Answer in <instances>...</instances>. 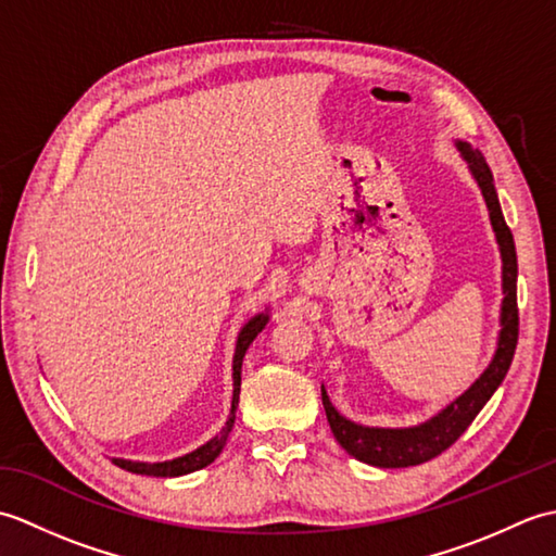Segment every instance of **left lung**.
Returning <instances> with one entry per match:
<instances>
[{
	"label": "left lung",
	"mask_w": 556,
	"mask_h": 556,
	"mask_svg": "<svg viewBox=\"0 0 556 556\" xmlns=\"http://www.w3.org/2000/svg\"><path fill=\"white\" fill-rule=\"evenodd\" d=\"M460 157L468 164V172L478 184L482 198L490 212V224L494 231V239L500 245L502 257V308H500V334H497V349L492 353V361L488 368L480 372L478 380L470 384L464 394L437 410L432 418L422 420L418 425H408V428H370V425L353 422L332 406L327 396V389L323 384V406L327 413V422L332 428L337 442L346 448V454L363 460L368 466L377 468H408L418 466L440 456L444 448L452 446L482 406L488 404L490 396L497 392V387L509 372V365L514 361L516 341H518V308H516V277H518V263H516V245L511 229L506 227L502 205L497 191H494V179L488 167L485 157L480 150L470 148L466 140H454Z\"/></svg>",
	"instance_id": "left-lung-1"
}]
</instances>
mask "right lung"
<instances>
[{"mask_svg":"<svg viewBox=\"0 0 556 556\" xmlns=\"http://www.w3.org/2000/svg\"><path fill=\"white\" fill-rule=\"evenodd\" d=\"M269 323V308H265L263 313L253 315L251 320H248L239 337H236V349H233V363H231V380H233V394H231V410H229V418L224 422V428L207 440L203 446L193 448V452H188L184 456H176L169 460H155V464H150V460H131V458H112L116 466L128 470V473H138V476H150V478H179V476H188L193 473V470H200L210 466L212 460H215L224 444L229 440V432L233 428V420H236V408H239V394H241V365H243V356L248 346L253 344V339L263 332L265 325Z\"/></svg>","mask_w":556,"mask_h":556,"instance_id":"right-lung-1","label":"right lung"}]
</instances>
